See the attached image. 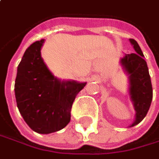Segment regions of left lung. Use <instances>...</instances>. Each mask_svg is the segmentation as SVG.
Wrapping results in <instances>:
<instances>
[{"instance_id": "8db88e82", "label": "left lung", "mask_w": 159, "mask_h": 159, "mask_svg": "<svg viewBox=\"0 0 159 159\" xmlns=\"http://www.w3.org/2000/svg\"><path fill=\"white\" fill-rule=\"evenodd\" d=\"M135 53L125 54L120 58V65L129 76V96L133 103L135 119L129 126L138 125L147 115L153 99V89L146 61L138 43L129 39Z\"/></svg>"}]
</instances>
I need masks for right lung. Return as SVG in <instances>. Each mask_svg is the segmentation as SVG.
<instances>
[{
  "instance_id": "obj_1",
  "label": "right lung",
  "mask_w": 159,
  "mask_h": 159,
  "mask_svg": "<svg viewBox=\"0 0 159 159\" xmlns=\"http://www.w3.org/2000/svg\"><path fill=\"white\" fill-rule=\"evenodd\" d=\"M44 40L30 44L17 67L15 95L17 108L35 132L49 134L65 128L76 95L87 82L60 80L45 65L41 49Z\"/></svg>"
}]
</instances>
